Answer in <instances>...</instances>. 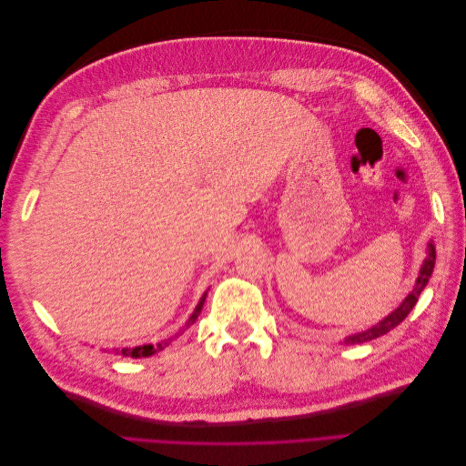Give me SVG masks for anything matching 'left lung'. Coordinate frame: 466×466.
Wrapping results in <instances>:
<instances>
[{
  "label": "left lung",
  "mask_w": 466,
  "mask_h": 466,
  "mask_svg": "<svg viewBox=\"0 0 466 466\" xmlns=\"http://www.w3.org/2000/svg\"><path fill=\"white\" fill-rule=\"evenodd\" d=\"M433 266H435V245H433V241H430L428 243V257L424 258V262H421L418 278H416V284H414L412 291L406 295L404 301L397 309H394L392 313H389L383 320H379L377 324H373L371 329L346 336L344 342L346 344H363V342L375 340V338L390 332L394 327H399V324L408 317V313H410L414 309V305L420 298V293L424 291V288L428 286V281H430L431 272H433Z\"/></svg>",
  "instance_id": "obj_1"
}]
</instances>
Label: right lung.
Returning <instances> with one entry per match:
<instances>
[{
  "instance_id": "1",
  "label": "right lung",
  "mask_w": 466,
  "mask_h": 466,
  "mask_svg": "<svg viewBox=\"0 0 466 466\" xmlns=\"http://www.w3.org/2000/svg\"><path fill=\"white\" fill-rule=\"evenodd\" d=\"M206 295H208V291H204V295L200 298L198 305L194 307V311H192V315L188 317V320L185 322V327H182L173 338L180 336L182 332H185L187 329H190L192 324L196 322V319H198V315H200V311H202V307H204ZM173 338H168V340H161V342H157V344H146V346H136V348H122V350H116V354H122L124 358H149V356H153V354H157V351L165 350L168 344L173 342Z\"/></svg>"
}]
</instances>
